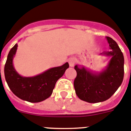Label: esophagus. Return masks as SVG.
Wrapping results in <instances>:
<instances>
[{
	"mask_svg": "<svg viewBox=\"0 0 131 131\" xmlns=\"http://www.w3.org/2000/svg\"><path fill=\"white\" fill-rule=\"evenodd\" d=\"M69 62V66L71 67H73L74 65H75V64L76 63V60L75 58H71L69 59L68 60Z\"/></svg>",
	"mask_w": 131,
	"mask_h": 131,
	"instance_id": "esophagus-1",
	"label": "esophagus"
}]
</instances>
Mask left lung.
Listing matches in <instances>:
<instances>
[{"mask_svg": "<svg viewBox=\"0 0 131 131\" xmlns=\"http://www.w3.org/2000/svg\"><path fill=\"white\" fill-rule=\"evenodd\" d=\"M111 51L100 53L110 58L105 69L96 72L82 65H75L77 77L74 80L75 93L80 99L95 103L105 101L114 94L124 78L123 53L115 41L106 37Z\"/></svg>", "mask_w": 131, "mask_h": 131, "instance_id": "left-lung-1", "label": "left lung"}]
</instances>
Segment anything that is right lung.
I'll return each instance as SVG.
<instances>
[{"mask_svg":"<svg viewBox=\"0 0 131 131\" xmlns=\"http://www.w3.org/2000/svg\"><path fill=\"white\" fill-rule=\"evenodd\" d=\"M17 49L16 43L9 51L5 65V80L9 88L17 97L28 102L39 103L47 99L51 95L56 82L69 68V63L50 68L33 77H23L13 66Z\"/></svg>","mask_w":131,"mask_h":131,"instance_id":"1","label":"right lung"}]
</instances>
